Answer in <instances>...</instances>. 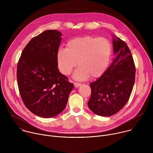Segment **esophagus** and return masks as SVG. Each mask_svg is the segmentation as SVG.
Instances as JSON below:
<instances>
[{
	"mask_svg": "<svg viewBox=\"0 0 153 153\" xmlns=\"http://www.w3.org/2000/svg\"><path fill=\"white\" fill-rule=\"evenodd\" d=\"M74 85L75 87H76V88H77V87H79V86H80V85H81V83H77V82H75V83H74Z\"/></svg>",
	"mask_w": 153,
	"mask_h": 153,
	"instance_id": "1",
	"label": "esophagus"
}]
</instances>
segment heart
I'll return each instance as SVG.
<instances>
[{"instance_id":"heart-1","label":"heart","mask_w":153,"mask_h":153,"mask_svg":"<svg viewBox=\"0 0 153 153\" xmlns=\"http://www.w3.org/2000/svg\"><path fill=\"white\" fill-rule=\"evenodd\" d=\"M111 52V43L106 38L93 36L76 37L67 42V48H59L58 68L62 74L68 75L78 64L79 67L73 74L76 79L85 80L89 76L96 78L106 69Z\"/></svg>"}]
</instances>
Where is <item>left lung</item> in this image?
Here are the masks:
<instances>
[{
  "instance_id": "left-lung-1",
  "label": "left lung",
  "mask_w": 153,
  "mask_h": 153,
  "mask_svg": "<svg viewBox=\"0 0 153 153\" xmlns=\"http://www.w3.org/2000/svg\"><path fill=\"white\" fill-rule=\"evenodd\" d=\"M113 37L116 56L104 73L90 84L91 95L88 106L94 113L103 117L116 114L125 105L135 82L136 68L128 47L119 37Z\"/></svg>"
}]
</instances>
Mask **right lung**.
Here are the masks:
<instances>
[{"label": "right lung", "instance_id": "add662e5", "mask_svg": "<svg viewBox=\"0 0 153 153\" xmlns=\"http://www.w3.org/2000/svg\"><path fill=\"white\" fill-rule=\"evenodd\" d=\"M62 35L54 30L42 32L30 41L18 62L21 98L31 113L41 117H53L62 112L74 87L57 67Z\"/></svg>", "mask_w": 153, "mask_h": 153}]
</instances>
